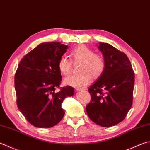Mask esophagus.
I'll return each instance as SVG.
<instances>
[{"instance_id":"1","label":"esophagus","mask_w":150,"mask_h":150,"mask_svg":"<svg viewBox=\"0 0 150 150\" xmlns=\"http://www.w3.org/2000/svg\"><path fill=\"white\" fill-rule=\"evenodd\" d=\"M86 88H76L75 90L77 91H81V90H85Z\"/></svg>"}]
</instances>
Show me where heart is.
Listing matches in <instances>:
<instances>
[{
    "label": "heart",
    "mask_w": 150,
    "mask_h": 150,
    "mask_svg": "<svg viewBox=\"0 0 150 150\" xmlns=\"http://www.w3.org/2000/svg\"><path fill=\"white\" fill-rule=\"evenodd\" d=\"M71 55L74 62H81L79 74L69 76L65 79L64 84L75 88L81 87L88 84L92 81V75L94 77L101 75L105 69V60L100 54L86 46L81 45L71 51ZM58 67L62 75H68L71 70V62L66 56L59 58Z\"/></svg>",
    "instance_id": "b5f03b06"
}]
</instances>
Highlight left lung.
<instances>
[{
  "label": "left lung",
  "mask_w": 150,
  "mask_h": 150,
  "mask_svg": "<svg viewBox=\"0 0 150 150\" xmlns=\"http://www.w3.org/2000/svg\"><path fill=\"white\" fill-rule=\"evenodd\" d=\"M105 69L88 88L89 118L101 127H112L126 117L132 105L134 73L127 55L110 44L99 42Z\"/></svg>",
  "instance_id": "obj_1"
}]
</instances>
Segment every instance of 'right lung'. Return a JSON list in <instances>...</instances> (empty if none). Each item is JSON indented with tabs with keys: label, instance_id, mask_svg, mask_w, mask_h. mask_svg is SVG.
I'll list each match as a JSON object with an SVG mask.
<instances>
[{
	"label": "right lung",
	"instance_id": "obj_1",
	"mask_svg": "<svg viewBox=\"0 0 150 150\" xmlns=\"http://www.w3.org/2000/svg\"><path fill=\"white\" fill-rule=\"evenodd\" d=\"M68 46L59 42H43L21 59L15 74V89L19 110L35 127L50 128L63 119L62 103L74 94L67 86L56 92L62 81L58 67Z\"/></svg>",
	"mask_w": 150,
	"mask_h": 150
}]
</instances>
